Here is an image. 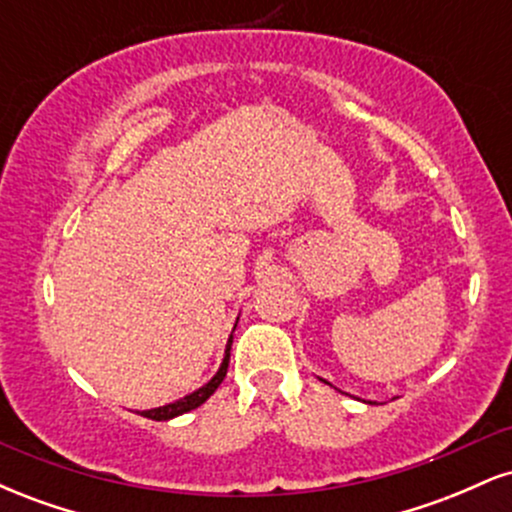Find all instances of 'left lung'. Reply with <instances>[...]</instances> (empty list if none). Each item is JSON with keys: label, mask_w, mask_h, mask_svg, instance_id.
I'll return each instance as SVG.
<instances>
[{"label": "left lung", "mask_w": 512, "mask_h": 512, "mask_svg": "<svg viewBox=\"0 0 512 512\" xmlns=\"http://www.w3.org/2000/svg\"><path fill=\"white\" fill-rule=\"evenodd\" d=\"M325 383H327V380H325ZM327 385H330V383H327ZM366 404H373V402H366Z\"/></svg>", "instance_id": "8db88e82"}]
</instances>
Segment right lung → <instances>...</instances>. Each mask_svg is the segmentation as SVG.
Here are the masks:
<instances>
[{"label":"right lung","instance_id":"1","mask_svg":"<svg viewBox=\"0 0 512 512\" xmlns=\"http://www.w3.org/2000/svg\"><path fill=\"white\" fill-rule=\"evenodd\" d=\"M236 325H238V320H236ZM233 332H236V327H233ZM233 332H231V337H228V342H226V351H223V361H221V366H219V370H216L214 378H211L209 383H204L202 387H197V390H195V392H190V395H185V397L175 399V402L163 404V407H154V409L137 411V414H142V416H146V419H151V421H170V419H175V416L187 414V411H192V409L202 407V404L207 402V399H209L211 395H214L216 387H219V385L223 383V378H226V373H228V361H231Z\"/></svg>","mask_w":512,"mask_h":512}]
</instances>
